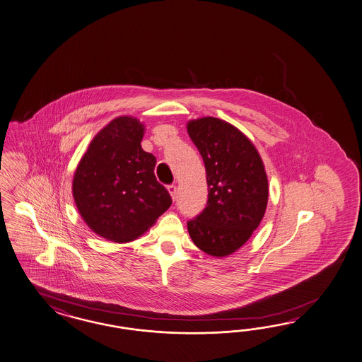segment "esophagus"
<instances>
[{"mask_svg":"<svg viewBox=\"0 0 362 362\" xmlns=\"http://www.w3.org/2000/svg\"><path fill=\"white\" fill-rule=\"evenodd\" d=\"M168 189L170 194H171V197H173V200H175L177 199V185H168Z\"/></svg>","mask_w":362,"mask_h":362,"instance_id":"34e87169","label":"esophagus"}]
</instances>
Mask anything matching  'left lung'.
<instances>
[{
  "instance_id": "obj_1",
  "label": "left lung",
  "mask_w": 362,
  "mask_h": 362,
  "mask_svg": "<svg viewBox=\"0 0 362 362\" xmlns=\"http://www.w3.org/2000/svg\"><path fill=\"white\" fill-rule=\"evenodd\" d=\"M203 157L208 202L187 221L194 245L213 256H226L243 246L264 216L268 180L262 158L243 133L216 117L187 125Z\"/></svg>"
}]
</instances>
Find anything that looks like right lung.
<instances>
[{
  "label": "right lung",
  "instance_id": "right-lung-1",
  "mask_svg": "<svg viewBox=\"0 0 362 362\" xmlns=\"http://www.w3.org/2000/svg\"><path fill=\"white\" fill-rule=\"evenodd\" d=\"M142 136L137 119L117 117L94 137L74 174L82 218L108 240L137 238L173 203L154 175L156 157L142 150Z\"/></svg>",
  "mask_w": 362,
  "mask_h": 362
}]
</instances>
